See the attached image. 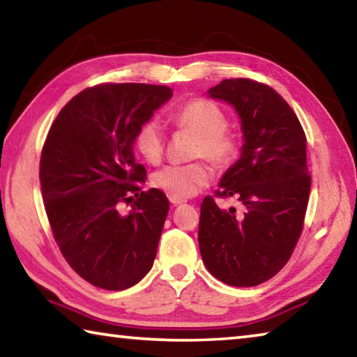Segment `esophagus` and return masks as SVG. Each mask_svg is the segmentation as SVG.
<instances>
[{
	"mask_svg": "<svg viewBox=\"0 0 357 357\" xmlns=\"http://www.w3.org/2000/svg\"><path fill=\"white\" fill-rule=\"evenodd\" d=\"M170 202H172V204H174V206H176V204H183V203H185L184 198H174V197H170Z\"/></svg>",
	"mask_w": 357,
	"mask_h": 357,
	"instance_id": "obj_1",
	"label": "esophagus"
}]
</instances>
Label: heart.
I'll use <instances>...</instances> for the list:
<instances>
[{"label":"heart","mask_w":357,"mask_h":357,"mask_svg":"<svg viewBox=\"0 0 357 357\" xmlns=\"http://www.w3.org/2000/svg\"><path fill=\"white\" fill-rule=\"evenodd\" d=\"M178 128L189 129L198 135L193 148L195 155H206L215 164L227 165L238 153V138L227 128V116L222 108L208 99H193L173 114ZM135 146L151 164L162 159L165 137L160 124L149 119L138 128ZM213 170L204 162L185 165H167L154 173L153 184L168 197L187 198L195 195L209 183Z\"/></svg>","instance_id":"b5f03b06"}]
</instances>
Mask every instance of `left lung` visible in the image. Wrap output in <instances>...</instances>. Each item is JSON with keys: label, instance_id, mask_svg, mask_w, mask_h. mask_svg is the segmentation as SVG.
<instances>
[{"label": "left lung", "instance_id": "1", "mask_svg": "<svg viewBox=\"0 0 357 357\" xmlns=\"http://www.w3.org/2000/svg\"><path fill=\"white\" fill-rule=\"evenodd\" d=\"M208 96L241 119V157L223 173L217 195L236 197L244 213L204 198L198 245L217 280L255 287L287 264L301 236L310 193L305 134L285 99L263 83L229 78Z\"/></svg>", "mask_w": 357, "mask_h": 357}]
</instances>
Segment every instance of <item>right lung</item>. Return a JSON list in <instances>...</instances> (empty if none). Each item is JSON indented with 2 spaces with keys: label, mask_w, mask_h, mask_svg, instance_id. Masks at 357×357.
I'll return each mask as SVG.
<instances>
[{
  "label": "right lung",
  "mask_w": 357,
  "mask_h": 357,
  "mask_svg": "<svg viewBox=\"0 0 357 357\" xmlns=\"http://www.w3.org/2000/svg\"><path fill=\"white\" fill-rule=\"evenodd\" d=\"M173 91L143 83H107L78 93L52 124L40 155L45 213L59 250L94 287L121 291L153 268L170 203L164 192H140L138 128ZM138 196L132 211L117 208Z\"/></svg>",
  "instance_id": "right-lung-1"
}]
</instances>
